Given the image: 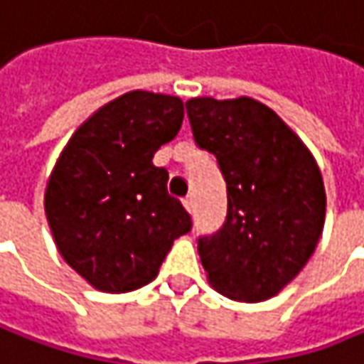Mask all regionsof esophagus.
<instances>
[{"instance_id":"esophagus-1","label":"esophagus","mask_w":364,"mask_h":364,"mask_svg":"<svg viewBox=\"0 0 364 364\" xmlns=\"http://www.w3.org/2000/svg\"><path fill=\"white\" fill-rule=\"evenodd\" d=\"M184 207H186L188 213H195V198H193V196H186V198H184Z\"/></svg>"}]
</instances>
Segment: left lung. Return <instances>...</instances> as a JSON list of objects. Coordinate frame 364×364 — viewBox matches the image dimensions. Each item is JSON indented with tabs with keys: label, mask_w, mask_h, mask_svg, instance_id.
Here are the masks:
<instances>
[{
	"label": "left lung",
	"mask_w": 364,
	"mask_h": 364,
	"mask_svg": "<svg viewBox=\"0 0 364 364\" xmlns=\"http://www.w3.org/2000/svg\"><path fill=\"white\" fill-rule=\"evenodd\" d=\"M186 109L195 141L218 157L228 184L223 228L198 240L207 282L238 302L269 300L321 238V169L299 134L252 97H193Z\"/></svg>",
	"instance_id": "left-lung-1"
}]
</instances>
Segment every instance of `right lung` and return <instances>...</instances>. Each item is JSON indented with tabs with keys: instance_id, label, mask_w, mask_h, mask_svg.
Returning a JSON list of instances; mask_svg holds the SVG:
<instances>
[{
	"instance_id": "obj_1",
	"label": "right lung",
	"mask_w": 364,
	"mask_h": 364,
	"mask_svg": "<svg viewBox=\"0 0 364 364\" xmlns=\"http://www.w3.org/2000/svg\"><path fill=\"white\" fill-rule=\"evenodd\" d=\"M184 101L130 91L101 105L70 136L45 186V215L64 261L107 294L153 282L191 215L153 166L180 132Z\"/></svg>"
}]
</instances>
